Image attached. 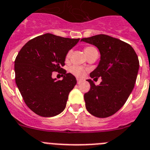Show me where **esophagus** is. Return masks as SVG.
I'll return each instance as SVG.
<instances>
[{
	"mask_svg": "<svg viewBox=\"0 0 150 150\" xmlns=\"http://www.w3.org/2000/svg\"><path fill=\"white\" fill-rule=\"evenodd\" d=\"M82 81V80L81 79H77V82H78V84H80L81 82Z\"/></svg>",
	"mask_w": 150,
	"mask_h": 150,
	"instance_id": "esophagus-1",
	"label": "esophagus"
}]
</instances>
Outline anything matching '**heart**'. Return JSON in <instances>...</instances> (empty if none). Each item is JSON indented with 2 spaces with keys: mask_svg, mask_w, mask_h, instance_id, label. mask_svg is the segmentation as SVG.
Segmentation results:
<instances>
[{
  "mask_svg": "<svg viewBox=\"0 0 150 150\" xmlns=\"http://www.w3.org/2000/svg\"><path fill=\"white\" fill-rule=\"evenodd\" d=\"M96 49H95L93 47H84V53H85V55L88 57V55H89L90 53H91V52H93V50H95ZM70 55H71V52L69 51L67 53H66V62H68L69 61V59L70 58ZM69 71L71 72L72 75H75V76L77 77H83L84 75V74H85V70L83 69H81V68L79 67V66H71V68L69 69Z\"/></svg>",
  "mask_w": 150,
  "mask_h": 150,
  "instance_id": "heart-1",
  "label": "heart"
}]
</instances>
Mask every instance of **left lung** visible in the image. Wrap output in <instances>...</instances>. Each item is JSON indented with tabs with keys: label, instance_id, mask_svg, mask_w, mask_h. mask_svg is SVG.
I'll return each instance as SVG.
<instances>
[{
	"label": "left lung",
	"instance_id": "obj_1",
	"mask_svg": "<svg viewBox=\"0 0 150 150\" xmlns=\"http://www.w3.org/2000/svg\"><path fill=\"white\" fill-rule=\"evenodd\" d=\"M81 41L93 44L100 53V62L90 77H101L102 81L97 86L88 80L91 89L84 95L86 109L94 116L107 118L124 106L134 89L140 66L137 55L130 44L106 35Z\"/></svg>",
	"mask_w": 150,
	"mask_h": 150
}]
</instances>
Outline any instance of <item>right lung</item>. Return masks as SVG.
<instances>
[{"label":"right lung","instance_id":"1","mask_svg":"<svg viewBox=\"0 0 150 150\" xmlns=\"http://www.w3.org/2000/svg\"><path fill=\"white\" fill-rule=\"evenodd\" d=\"M79 40L47 33L30 40L19 50L14 65L16 84L27 106L40 116H55L66 108L77 81L61 67ZM53 71L62 73L63 80L53 79Z\"/></svg>","mask_w":150,"mask_h":150}]
</instances>
